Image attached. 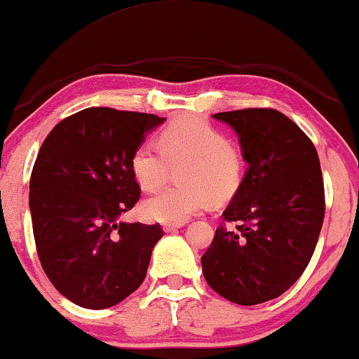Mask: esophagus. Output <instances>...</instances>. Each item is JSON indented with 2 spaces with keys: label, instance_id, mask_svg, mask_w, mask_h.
Here are the masks:
<instances>
[{
  "label": "esophagus",
  "instance_id": "esophagus-1",
  "mask_svg": "<svg viewBox=\"0 0 359 359\" xmlns=\"http://www.w3.org/2000/svg\"><path fill=\"white\" fill-rule=\"evenodd\" d=\"M182 226H184V222H177V224L168 222V224H163V231L164 232H174V231H177V229H180Z\"/></svg>",
  "mask_w": 359,
  "mask_h": 359
}]
</instances>
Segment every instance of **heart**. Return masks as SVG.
Listing matches in <instances>:
<instances>
[{
  "label": "heart",
  "mask_w": 359,
  "mask_h": 359,
  "mask_svg": "<svg viewBox=\"0 0 359 359\" xmlns=\"http://www.w3.org/2000/svg\"><path fill=\"white\" fill-rule=\"evenodd\" d=\"M179 165L180 184L142 203V214L149 221L184 222L208 200L221 203L233 196L245 175L242 149L201 117L172 121L159 143L142 142L130 159L133 177L148 191L164 185Z\"/></svg>",
  "instance_id": "obj_1"
}]
</instances>
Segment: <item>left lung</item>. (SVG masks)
<instances>
[{
    "mask_svg": "<svg viewBox=\"0 0 359 359\" xmlns=\"http://www.w3.org/2000/svg\"><path fill=\"white\" fill-rule=\"evenodd\" d=\"M237 132L248 169L201 256L203 276L229 302L251 306L280 297L311 259L324 221L316 148L285 114L269 108L217 112Z\"/></svg>",
    "mask_w": 359,
    "mask_h": 359,
    "instance_id": "left-lung-1",
    "label": "left lung"
}]
</instances>
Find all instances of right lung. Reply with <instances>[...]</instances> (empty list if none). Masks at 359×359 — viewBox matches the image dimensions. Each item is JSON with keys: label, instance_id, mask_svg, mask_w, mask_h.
I'll use <instances>...</instances> for the list:
<instances>
[{"label": "right lung", "instance_id": "add662e5", "mask_svg": "<svg viewBox=\"0 0 359 359\" xmlns=\"http://www.w3.org/2000/svg\"><path fill=\"white\" fill-rule=\"evenodd\" d=\"M165 117L87 108L48 133L30 175L40 263L62 297L88 309L121 303L145 280L159 224L117 222L140 187L130 159Z\"/></svg>", "mask_w": 359, "mask_h": 359}]
</instances>
